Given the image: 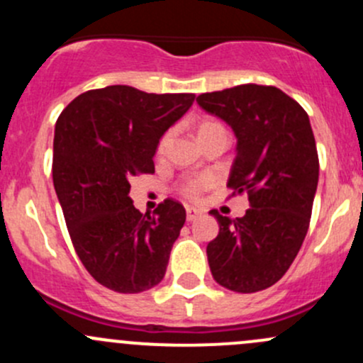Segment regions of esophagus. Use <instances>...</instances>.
<instances>
[{"label": "esophagus", "instance_id": "esophagus-1", "mask_svg": "<svg viewBox=\"0 0 363 363\" xmlns=\"http://www.w3.org/2000/svg\"><path fill=\"white\" fill-rule=\"evenodd\" d=\"M200 216H202V211H199V208L195 207L186 208V219H188V221H195V219L200 218Z\"/></svg>", "mask_w": 363, "mask_h": 363}]
</instances>
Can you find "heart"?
<instances>
[{
	"label": "heart",
	"instance_id": "heart-1",
	"mask_svg": "<svg viewBox=\"0 0 363 363\" xmlns=\"http://www.w3.org/2000/svg\"><path fill=\"white\" fill-rule=\"evenodd\" d=\"M218 131H225V128H223V124L219 123V121L212 119V117H202V119L196 123V137H199V140L200 138L208 137V135L212 133H218ZM168 142H170V133H164L158 144L160 155H163V152L167 151ZM211 184H212V179L207 177V175H202V177H196V179H191V181L184 182L181 188V193L182 196H186L188 200H196L205 189L211 188Z\"/></svg>",
	"mask_w": 363,
	"mask_h": 363
}]
</instances>
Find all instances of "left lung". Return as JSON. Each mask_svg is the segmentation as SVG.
<instances>
[{
    "label": "left lung",
    "mask_w": 363,
    "mask_h": 363,
    "mask_svg": "<svg viewBox=\"0 0 363 363\" xmlns=\"http://www.w3.org/2000/svg\"><path fill=\"white\" fill-rule=\"evenodd\" d=\"M196 101L235 133L226 186L250 199L242 218L211 211L219 223L207 246L212 277L239 294L262 291L286 274L309 228L320 175L309 116L286 93L258 84L203 93Z\"/></svg>",
    "instance_id": "1"
}]
</instances>
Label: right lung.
Segmentation results:
<instances>
[{"instance_id": "1", "label": "right lung", "mask_w": 363, "mask_h": 363, "mask_svg": "<svg viewBox=\"0 0 363 363\" xmlns=\"http://www.w3.org/2000/svg\"><path fill=\"white\" fill-rule=\"evenodd\" d=\"M195 94H155L108 86L77 96L54 131L52 179L73 247L87 272L117 294L161 283L186 221L175 200L140 214L130 181L155 172L156 149Z\"/></svg>"}]
</instances>
